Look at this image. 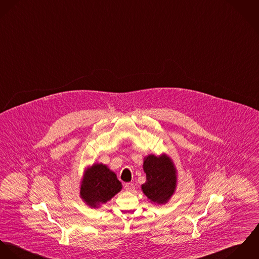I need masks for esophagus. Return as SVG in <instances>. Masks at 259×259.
Segmentation results:
<instances>
[{
    "label": "esophagus",
    "instance_id": "obj_1",
    "mask_svg": "<svg viewBox=\"0 0 259 259\" xmlns=\"http://www.w3.org/2000/svg\"><path fill=\"white\" fill-rule=\"evenodd\" d=\"M124 187H125L126 191H129V192H132L135 190V185L133 183H126L124 185Z\"/></svg>",
    "mask_w": 259,
    "mask_h": 259
}]
</instances>
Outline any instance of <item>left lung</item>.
Segmentation results:
<instances>
[{"label": "left lung", "instance_id": "left-lung-1", "mask_svg": "<svg viewBox=\"0 0 259 259\" xmlns=\"http://www.w3.org/2000/svg\"><path fill=\"white\" fill-rule=\"evenodd\" d=\"M144 172L147 181L142 185L143 193L151 201L167 202L176 188V170L166 155H149L144 160Z\"/></svg>", "mask_w": 259, "mask_h": 259}]
</instances>
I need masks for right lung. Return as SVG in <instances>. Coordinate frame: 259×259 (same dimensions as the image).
I'll list each match as a JSON object with an SVG mask.
<instances>
[{
	"instance_id": "obj_1",
	"label": "right lung",
	"mask_w": 259,
	"mask_h": 259,
	"mask_svg": "<svg viewBox=\"0 0 259 259\" xmlns=\"http://www.w3.org/2000/svg\"><path fill=\"white\" fill-rule=\"evenodd\" d=\"M122 189L115 174L103 164H95L87 171L80 188V196L87 204L95 207L114 197Z\"/></svg>"
}]
</instances>
